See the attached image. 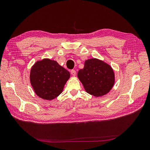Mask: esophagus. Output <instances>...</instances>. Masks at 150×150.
Returning <instances> with one entry per match:
<instances>
[{
  "label": "esophagus",
  "mask_w": 150,
  "mask_h": 150,
  "mask_svg": "<svg viewBox=\"0 0 150 150\" xmlns=\"http://www.w3.org/2000/svg\"><path fill=\"white\" fill-rule=\"evenodd\" d=\"M71 74L73 76H75L76 75V71L75 70H71Z\"/></svg>",
  "instance_id": "obj_1"
}]
</instances>
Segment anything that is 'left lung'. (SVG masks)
Returning <instances> with one entry per match:
<instances>
[{"instance_id": "left-lung-1", "label": "left lung", "mask_w": 150, "mask_h": 150, "mask_svg": "<svg viewBox=\"0 0 150 150\" xmlns=\"http://www.w3.org/2000/svg\"><path fill=\"white\" fill-rule=\"evenodd\" d=\"M78 77L87 93L94 96H102L109 93L115 82L113 70L110 65L98 59L86 60Z\"/></svg>"}]
</instances>
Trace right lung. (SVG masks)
<instances>
[{"instance_id":"1","label":"right lung","mask_w":150,"mask_h":150,"mask_svg":"<svg viewBox=\"0 0 150 150\" xmlns=\"http://www.w3.org/2000/svg\"><path fill=\"white\" fill-rule=\"evenodd\" d=\"M70 73L56 61L44 59L37 61L30 71V82L40 98L52 100L62 93Z\"/></svg>"}]
</instances>
